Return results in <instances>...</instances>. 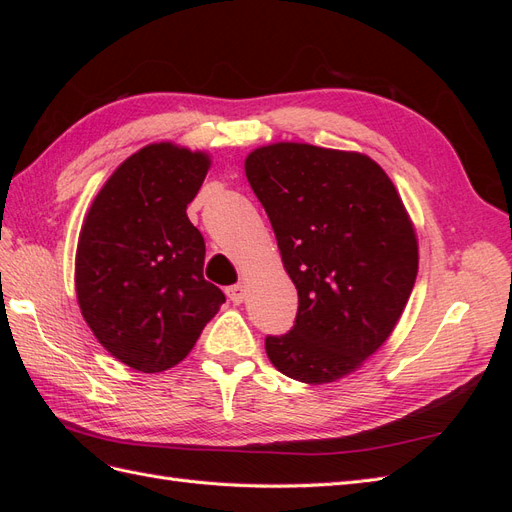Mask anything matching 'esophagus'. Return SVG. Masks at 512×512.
Wrapping results in <instances>:
<instances>
[{"mask_svg":"<svg viewBox=\"0 0 512 512\" xmlns=\"http://www.w3.org/2000/svg\"><path fill=\"white\" fill-rule=\"evenodd\" d=\"M245 294H247V290H245L243 284H235V286H228V288H226V297H228L232 303H237V305L245 301Z\"/></svg>","mask_w":512,"mask_h":512,"instance_id":"esophagus-1","label":"esophagus"}]
</instances>
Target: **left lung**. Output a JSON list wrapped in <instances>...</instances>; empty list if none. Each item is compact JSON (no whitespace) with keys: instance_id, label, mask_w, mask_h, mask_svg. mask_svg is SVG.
<instances>
[{"instance_id":"obj_1","label":"left lung","mask_w":512,"mask_h":512,"mask_svg":"<svg viewBox=\"0 0 512 512\" xmlns=\"http://www.w3.org/2000/svg\"><path fill=\"white\" fill-rule=\"evenodd\" d=\"M245 175L299 292L294 327L265 339L267 356L307 384L352 374L393 333L418 271L393 181L363 153L307 143L254 149Z\"/></svg>"}]
</instances>
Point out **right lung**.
Here are the masks:
<instances>
[{"label":"right lung","instance_id":"right-lung-1","mask_svg":"<svg viewBox=\"0 0 512 512\" xmlns=\"http://www.w3.org/2000/svg\"><path fill=\"white\" fill-rule=\"evenodd\" d=\"M209 164L203 151L147 145L108 177L81 228V314L115 359L145 374L183 361L226 301L203 277L205 239L185 213Z\"/></svg>","mask_w":512,"mask_h":512}]
</instances>
